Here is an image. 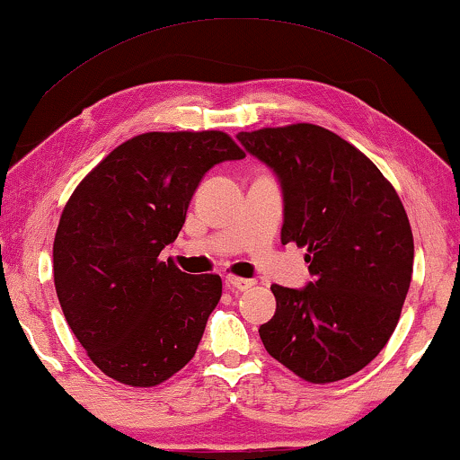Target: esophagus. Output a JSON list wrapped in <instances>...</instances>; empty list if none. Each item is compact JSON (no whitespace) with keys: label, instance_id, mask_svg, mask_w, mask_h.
Here are the masks:
<instances>
[{"label":"esophagus","instance_id":"esophagus-1","mask_svg":"<svg viewBox=\"0 0 460 460\" xmlns=\"http://www.w3.org/2000/svg\"><path fill=\"white\" fill-rule=\"evenodd\" d=\"M226 288H228V289H232V291H247V289H252L253 288V285H255V281H253V279H241V277H232V274H230V277H226Z\"/></svg>","mask_w":460,"mask_h":460}]
</instances>
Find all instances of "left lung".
I'll list each match as a JSON object with an SVG mask.
<instances>
[{
	"instance_id": "1",
	"label": "left lung",
	"mask_w": 460,
	"mask_h": 460,
	"mask_svg": "<svg viewBox=\"0 0 460 460\" xmlns=\"http://www.w3.org/2000/svg\"><path fill=\"white\" fill-rule=\"evenodd\" d=\"M283 188V244L306 247L314 281L272 285L274 317L260 327L268 355L302 380L327 385L374 359L399 314L414 238L395 188L366 154L317 124L238 133Z\"/></svg>"
}]
</instances>
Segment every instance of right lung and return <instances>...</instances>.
I'll list each match as a JSON object with an SVG mask.
<instances>
[{"label":"right lung","instance_id":"1","mask_svg":"<svg viewBox=\"0 0 460 460\" xmlns=\"http://www.w3.org/2000/svg\"><path fill=\"white\" fill-rule=\"evenodd\" d=\"M244 152L222 130L143 133L107 154L69 196L52 268L71 332L101 372L156 386L192 359L222 297L219 274L158 258L205 172Z\"/></svg>","mask_w":460,"mask_h":460}]
</instances>
